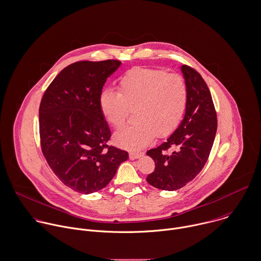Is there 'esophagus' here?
Instances as JSON below:
<instances>
[{
  "label": "esophagus",
  "instance_id": "esophagus-1",
  "mask_svg": "<svg viewBox=\"0 0 261 261\" xmlns=\"http://www.w3.org/2000/svg\"><path fill=\"white\" fill-rule=\"evenodd\" d=\"M143 155H144V153H142V152H130V153H129V158H130L132 160H134V159H139V158H141Z\"/></svg>",
  "mask_w": 261,
  "mask_h": 261
}]
</instances>
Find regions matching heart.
Masks as SVG:
<instances>
[{"label": "heart", "mask_w": 261, "mask_h": 261, "mask_svg": "<svg viewBox=\"0 0 261 261\" xmlns=\"http://www.w3.org/2000/svg\"><path fill=\"white\" fill-rule=\"evenodd\" d=\"M188 89L185 80L159 69H133L118 81V93L106 90L99 99L104 118L114 127L126 122L136 109L137 121L115 134V142L128 149L166 137L179 125L186 110Z\"/></svg>", "instance_id": "b5f03b06"}]
</instances>
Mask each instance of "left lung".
I'll list each match as a JSON object with an SVG mask.
<instances>
[{
  "label": "left lung",
  "instance_id": "obj_1",
  "mask_svg": "<svg viewBox=\"0 0 261 261\" xmlns=\"http://www.w3.org/2000/svg\"><path fill=\"white\" fill-rule=\"evenodd\" d=\"M188 89L184 118L166 142L147 152L155 161V170L147 176L152 186L176 190L201 171L210 156L218 127L211 91L200 74L183 65Z\"/></svg>",
  "mask_w": 261,
  "mask_h": 261
}]
</instances>
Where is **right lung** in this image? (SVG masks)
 <instances>
[{
	"label": "right lung",
	"mask_w": 261,
	"mask_h": 261,
	"mask_svg": "<svg viewBox=\"0 0 261 261\" xmlns=\"http://www.w3.org/2000/svg\"><path fill=\"white\" fill-rule=\"evenodd\" d=\"M119 66L117 60L71 64L40 101L42 154L57 177L80 193L104 188L128 158L126 151L107 144L111 133L99 104L107 77Z\"/></svg>",
	"instance_id": "right-lung-1"
}]
</instances>
